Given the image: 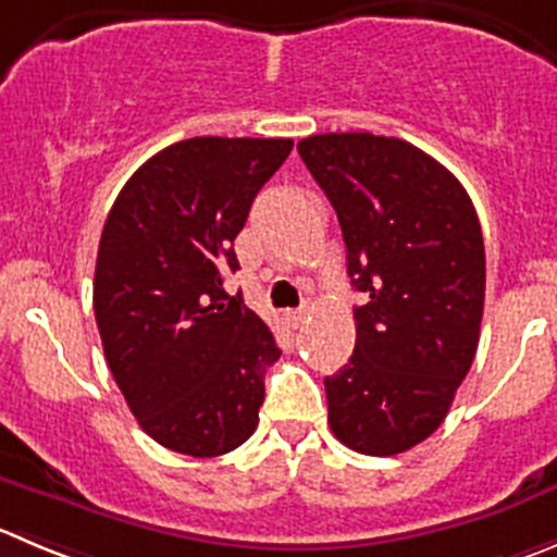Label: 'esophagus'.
<instances>
[{
  "label": "esophagus",
  "instance_id": "esophagus-1",
  "mask_svg": "<svg viewBox=\"0 0 557 557\" xmlns=\"http://www.w3.org/2000/svg\"><path fill=\"white\" fill-rule=\"evenodd\" d=\"M287 320H289V325H293V327H300V325H304V322H306V306H304V309L289 311Z\"/></svg>",
  "mask_w": 557,
  "mask_h": 557
}]
</instances>
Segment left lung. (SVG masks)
I'll list each match as a JSON object with an SVG mask.
<instances>
[{
    "instance_id": "8db88e82",
    "label": "left lung",
    "mask_w": 557,
    "mask_h": 557,
    "mask_svg": "<svg viewBox=\"0 0 557 557\" xmlns=\"http://www.w3.org/2000/svg\"><path fill=\"white\" fill-rule=\"evenodd\" d=\"M338 215L347 273L367 295L355 349L325 377L327 423L347 448L394 457L441 426L475 358L484 237L468 190L410 141L320 134L298 141Z\"/></svg>"
}]
</instances>
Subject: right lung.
I'll return each mask as SVG.
<instances>
[{"label":"right lung","instance_id":"1","mask_svg":"<svg viewBox=\"0 0 557 557\" xmlns=\"http://www.w3.org/2000/svg\"><path fill=\"white\" fill-rule=\"evenodd\" d=\"M293 139L177 141L123 185L95 262L106 363L139 426L163 448L221 457L248 441L264 401L273 333L226 295L235 237Z\"/></svg>","mask_w":557,"mask_h":557}]
</instances>
